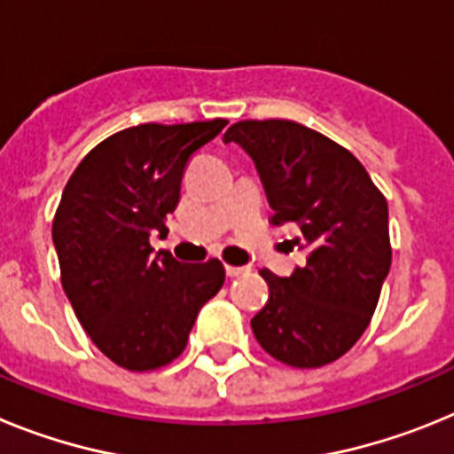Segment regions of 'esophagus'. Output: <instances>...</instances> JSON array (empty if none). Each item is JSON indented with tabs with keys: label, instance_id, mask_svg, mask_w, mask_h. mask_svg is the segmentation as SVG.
<instances>
[{
	"label": "esophagus",
	"instance_id": "esophagus-1",
	"mask_svg": "<svg viewBox=\"0 0 454 454\" xmlns=\"http://www.w3.org/2000/svg\"><path fill=\"white\" fill-rule=\"evenodd\" d=\"M224 270H227V275L230 277H239V275H243L247 268L246 266H230V263H227V266H224Z\"/></svg>",
	"mask_w": 454,
	"mask_h": 454
}]
</instances>
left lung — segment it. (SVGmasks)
Segmentation results:
<instances>
[{
    "label": "left lung",
    "mask_w": 454,
    "mask_h": 454,
    "mask_svg": "<svg viewBox=\"0 0 454 454\" xmlns=\"http://www.w3.org/2000/svg\"><path fill=\"white\" fill-rule=\"evenodd\" d=\"M262 175L272 224H295L307 263L268 268V302L252 318L259 346L291 368H320L355 346L391 268L388 207L356 156L293 120H240L223 136Z\"/></svg>",
    "instance_id": "left-lung-1"
}]
</instances>
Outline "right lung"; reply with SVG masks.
Listing matches in <instances>:
<instances>
[{
	"mask_svg": "<svg viewBox=\"0 0 454 454\" xmlns=\"http://www.w3.org/2000/svg\"><path fill=\"white\" fill-rule=\"evenodd\" d=\"M224 124L122 129L92 147L63 188L51 223L63 291L92 343L124 371L175 362L200 309L224 284L218 259L179 263L150 246L152 231L168 234L191 156Z\"/></svg>",
	"mask_w": 454,
	"mask_h": 454,
	"instance_id": "1",
	"label": "right lung"
}]
</instances>
